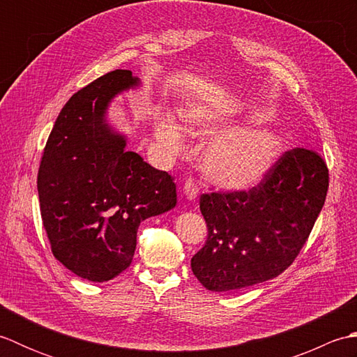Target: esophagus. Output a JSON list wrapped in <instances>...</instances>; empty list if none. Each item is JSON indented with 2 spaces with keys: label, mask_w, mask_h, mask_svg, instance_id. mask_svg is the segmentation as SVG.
Returning <instances> with one entry per match:
<instances>
[{
  "label": "esophagus",
  "mask_w": 357,
  "mask_h": 357,
  "mask_svg": "<svg viewBox=\"0 0 357 357\" xmlns=\"http://www.w3.org/2000/svg\"><path fill=\"white\" fill-rule=\"evenodd\" d=\"M183 193L188 201L193 202L196 199V196H198V188H196L193 181H185V184L183 187Z\"/></svg>",
  "instance_id": "obj_1"
}]
</instances>
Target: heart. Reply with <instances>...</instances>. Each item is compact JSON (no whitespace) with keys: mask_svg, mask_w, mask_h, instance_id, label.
<instances>
[{"mask_svg":"<svg viewBox=\"0 0 357 357\" xmlns=\"http://www.w3.org/2000/svg\"><path fill=\"white\" fill-rule=\"evenodd\" d=\"M179 119L188 132L220 133L202 150L201 169L211 185L227 192L248 190L261 184L271 172L285 147V139L271 127H241L231 130V118L201 104L179 109ZM153 135L167 153L179 147V128L165 110L153 113Z\"/></svg>","mask_w":357,"mask_h":357,"instance_id":"obj_1","label":"heart"}]
</instances>
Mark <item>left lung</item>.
I'll return each mask as SVG.
<instances>
[{"mask_svg":"<svg viewBox=\"0 0 357 357\" xmlns=\"http://www.w3.org/2000/svg\"><path fill=\"white\" fill-rule=\"evenodd\" d=\"M328 169L307 149L279 159L250 192L202 195L208 238L192 271L210 291H230L279 276L298 256L324 207Z\"/></svg>","mask_w":357,"mask_h":357,"instance_id":"1","label":"left lung"}]
</instances>
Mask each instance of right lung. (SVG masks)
I'll return each instance as SVG.
<instances>
[{"instance_id": "right-lung-1", "label": "right lung", "mask_w": 357, "mask_h": 357, "mask_svg": "<svg viewBox=\"0 0 357 357\" xmlns=\"http://www.w3.org/2000/svg\"><path fill=\"white\" fill-rule=\"evenodd\" d=\"M139 86L130 70H113L75 93L56 118L38 172L52 253L92 282L123 273L139 224L176 206L173 178L127 150L128 136L109 121L115 98Z\"/></svg>"}]
</instances>
